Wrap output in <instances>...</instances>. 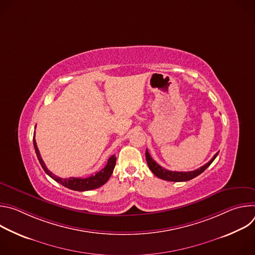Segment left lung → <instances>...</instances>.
Returning <instances> with one entry per match:
<instances>
[{"label":"left lung","mask_w":255,"mask_h":255,"mask_svg":"<svg viewBox=\"0 0 255 255\" xmlns=\"http://www.w3.org/2000/svg\"><path fill=\"white\" fill-rule=\"evenodd\" d=\"M218 153H219V152H217L208 163H206L205 165H203L200 168H198L196 170H193V171H171V170H167V169L163 168L162 166H160L157 162H155L153 160V158L150 156L147 149H146V152H145V156H146V161H147L148 167L153 172V174L156 175L157 177H159L161 179H164V180H168V181H186V180H190V179L198 176L199 174H201L214 161V159L217 157Z\"/></svg>","instance_id":"left-lung-1"}]
</instances>
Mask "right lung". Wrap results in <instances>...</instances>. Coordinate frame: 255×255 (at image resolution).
Instances as JSON below:
<instances>
[{"instance_id": "obj_1", "label": "right lung", "mask_w": 255, "mask_h": 255, "mask_svg": "<svg viewBox=\"0 0 255 255\" xmlns=\"http://www.w3.org/2000/svg\"><path fill=\"white\" fill-rule=\"evenodd\" d=\"M33 144H34V148H35V152L36 155H37V158L42 166V168L44 169V171L51 177L53 178L57 183H59L60 185L64 186L67 189L74 190V191H79V192H85V191H91V190H95L100 188L101 186H103L104 184H106L108 179L110 178L111 174L113 173L115 164H116V156L112 155L110 158H109L106 166L100 170L99 172H97L96 174H93L89 177H68V178H61L59 176H56L55 174H53L45 165L44 161L42 160V157L39 153L37 144H36L35 141V136L33 137Z\"/></svg>"}]
</instances>
